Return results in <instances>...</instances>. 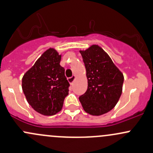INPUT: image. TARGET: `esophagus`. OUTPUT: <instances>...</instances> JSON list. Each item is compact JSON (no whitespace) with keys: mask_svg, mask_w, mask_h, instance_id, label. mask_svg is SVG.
Wrapping results in <instances>:
<instances>
[{"mask_svg":"<svg viewBox=\"0 0 153 153\" xmlns=\"http://www.w3.org/2000/svg\"><path fill=\"white\" fill-rule=\"evenodd\" d=\"M75 79H76V76H72L71 77H69V78L68 79V82H69V83L71 84V85H72V84H73L74 81L75 80Z\"/></svg>","mask_w":153,"mask_h":153,"instance_id":"esophagus-1","label":"esophagus"}]
</instances>
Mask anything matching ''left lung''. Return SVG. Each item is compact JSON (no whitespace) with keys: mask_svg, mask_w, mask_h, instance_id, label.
<instances>
[{"mask_svg":"<svg viewBox=\"0 0 153 153\" xmlns=\"http://www.w3.org/2000/svg\"><path fill=\"white\" fill-rule=\"evenodd\" d=\"M86 68L88 90L79 99L91 115H101L115 106L122 94L124 76L108 54L98 45L79 51Z\"/></svg>","mask_w":153,"mask_h":153,"instance_id":"1","label":"left lung"}]
</instances>
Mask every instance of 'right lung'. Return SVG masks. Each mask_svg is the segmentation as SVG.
I'll use <instances>...</instances> for the list:
<instances>
[{
  "label": "right lung",
  "instance_id": "obj_1",
  "mask_svg": "<svg viewBox=\"0 0 153 153\" xmlns=\"http://www.w3.org/2000/svg\"><path fill=\"white\" fill-rule=\"evenodd\" d=\"M61 55L55 49L44 52L24 74L22 88L32 108L44 115H54L62 109L70 84L60 65Z\"/></svg>",
  "mask_w": 153,
  "mask_h": 153
}]
</instances>
